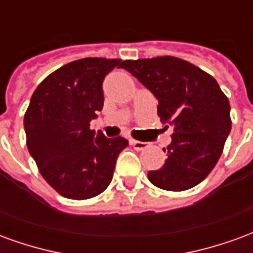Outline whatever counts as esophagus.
Instances as JSON below:
<instances>
[{
	"instance_id": "1",
	"label": "esophagus",
	"mask_w": 253,
	"mask_h": 253,
	"mask_svg": "<svg viewBox=\"0 0 253 253\" xmlns=\"http://www.w3.org/2000/svg\"><path fill=\"white\" fill-rule=\"evenodd\" d=\"M130 143L132 145V148L135 150H145L149 148L148 142H142V141H135V139H130Z\"/></svg>"
}]
</instances>
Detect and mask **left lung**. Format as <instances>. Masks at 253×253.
<instances>
[{
	"label": "left lung",
	"mask_w": 253,
	"mask_h": 253,
	"mask_svg": "<svg viewBox=\"0 0 253 253\" xmlns=\"http://www.w3.org/2000/svg\"><path fill=\"white\" fill-rule=\"evenodd\" d=\"M159 101L157 114L165 127H173L168 159L149 170L152 184L167 191L195 187L215 167L228 138L230 104L214 78L195 65L175 57L123 61Z\"/></svg>",
	"instance_id": "left-lung-1"
}]
</instances>
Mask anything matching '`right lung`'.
I'll return each mask as SVG.
<instances>
[{
	"instance_id": "obj_1",
	"label": "right lung",
	"mask_w": 253,
	"mask_h": 253,
	"mask_svg": "<svg viewBox=\"0 0 253 253\" xmlns=\"http://www.w3.org/2000/svg\"><path fill=\"white\" fill-rule=\"evenodd\" d=\"M121 59L84 58L46 77L24 115L27 146L42 176L69 199L83 201L110 186L126 138H107L90 130L103 110L104 77Z\"/></svg>"
}]
</instances>
